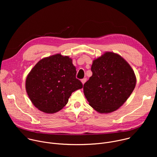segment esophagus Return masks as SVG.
Returning a JSON list of instances; mask_svg holds the SVG:
<instances>
[{"instance_id":"1","label":"esophagus","mask_w":157,"mask_h":157,"mask_svg":"<svg viewBox=\"0 0 157 157\" xmlns=\"http://www.w3.org/2000/svg\"><path fill=\"white\" fill-rule=\"evenodd\" d=\"M86 78H84L82 79H81V82L82 84H84L86 82Z\"/></svg>"}]
</instances>
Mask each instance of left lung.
Returning <instances> with one entry per match:
<instances>
[{"label":"left lung","instance_id":"obj_1","mask_svg":"<svg viewBox=\"0 0 157 157\" xmlns=\"http://www.w3.org/2000/svg\"><path fill=\"white\" fill-rule=\"evenodd\" d=\"M93 75L84 84V94L101 114L113 113L122 106L136 87L137 79L132 67L121 55L105 52L94 58Z\"/></svg>","mask_w":157,"mask_h":157}]
</instances>
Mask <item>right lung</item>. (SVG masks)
<instances>
[{
	"label": "right lung",
	"instance_id": "add662e5",
	"mask_svg": "<svg viewBox=\"0 0 157 157\" xmlns=\"http://www.w3.org/2000/svg\"><path fill=\"white\" fill-rule=\"evenodd\" d=\"M76 70L73 59L60 53L40 59L25 80V89L32 104L47 114L62 109L72 93L82 87L76 78Z\"/></svg>",
	"mask_w": 157,
	"mask_h": 157
}]
</instances>
